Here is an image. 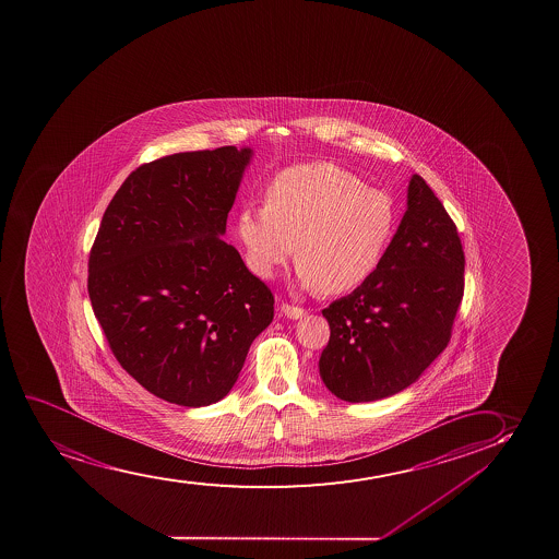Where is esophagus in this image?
Returning a JSON list of instances; mask_svg holds the SVG:
<instances>
[{"label":"esophagus","mask_w":559,"mask_h":559,"mask_svg":"<svg viewBox=\"0 0 559 559\" xmlns=\"http://www.w3.org/2000/svg\"><path fill=\"white\" fill-rule=\"evenodd\" d=\"M282 313L283 316L289 317V319H302V317L306 316V310H304V308H298V306L283 304Z\"/></svg>","instance_id":"esophagus-1"}]
</instances>
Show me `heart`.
Returning a JSON list of instances; mask_svg holds the SVG:
<instances>
[{
	"mask_svg": "<svg viewBox=\"0 0 559 559\" xmlns=\"http://www.w3.org/2000/svg\"><path fill=\"white\" fill-rule=\"evenodd\" d=\"M394 230L391 197L332 163L283 168L266 189V206H246L238 216V236L257 276H274L296 249L298 280L321 295L368 282Z\"/></svg>",
	"mask_w": 559,
	"mask_h": 559,
	"instance_id": "1",
	"label": "heart"
}]
</instances>
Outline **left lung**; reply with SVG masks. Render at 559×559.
I'll return each mask as SVG.
<instances>
[{
    "label": "left lung",
    "instance_id": "1",
    "mask_svg": "<svg viewBox=\"0 0 559 559\" xmlns=\"http://www.w3.org/2000/svg\"><path fill=\"white\" fill-rule=\"evenodd\" d=\"M456 225L430 186L411 176L407 210L373 276L324 308L329 345L319 373L360 404L404 391L443 353L464 296Z\"/></svg>",
    "mask_w": 559,
    "mask_h": 559
}]
</instances>
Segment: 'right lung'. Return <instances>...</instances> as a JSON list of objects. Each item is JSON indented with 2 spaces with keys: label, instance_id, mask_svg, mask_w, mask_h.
Wrapping results in <instances>:
<instances>
[{
  "label": "right lung",
  "instance_id": "right-lung-1",
  "mask_svg": "<svg viewBox=\"0 0 559 559\" xmlns=\"http://www.w3.org/2000/svg\"><path fill=\"white\" fill-rule=\"evenodd\" d=\"M253 150L183 152L133 170L103 214L88 293L116 360L170 404L235 386L274 296L223 242Z\"/></svg>",
  "mask_w": 559,
  "mask_h": 559
}]
</instances>
